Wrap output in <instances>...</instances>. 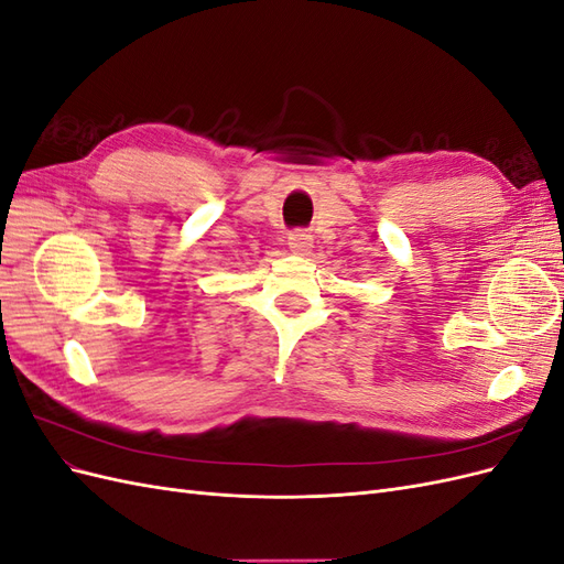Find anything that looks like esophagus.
Masks as SVG:
<instances>
[{"label":"esophagus","mask_w":564,"mask_h":564,"mask_svg":"<svg viewBox=\"0 0 564 564\" xmlns=\"http://www.w3.org/2000/svg\"><path fill=\"white\" fill-rule=\"evenodd\" d=\"M289 249L299 256H305L313 251V235H308L305 230H294L289 232Z\"/></svg>","instance_id":"obj_1"}]
</instances>
